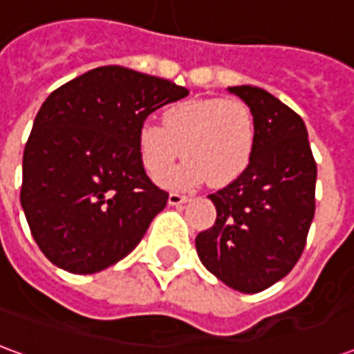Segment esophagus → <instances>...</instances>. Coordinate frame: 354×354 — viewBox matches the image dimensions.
Returning <instances> with one entry per match:
<instances>
[{
	"label": "esophagus",
	"mask_w": 354,
	"mask_h": 354,
	"mask_svg": "<svg viewBox=\"0 0 354 354\" xmlns=\"http://www.w3.org/2000/svg\"><path fill=\"white\" fill-rule=\"evenodd\" d=\"M189 197L187 195H182V193H170L169 195V205L172 207H178V205H182V203H187Z\"/></svg>",
	"instance_id": "esophagus-1"
}]
</instances>
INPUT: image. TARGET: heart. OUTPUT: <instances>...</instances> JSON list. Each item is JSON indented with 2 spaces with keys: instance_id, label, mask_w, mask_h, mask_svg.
I'll list each match as a JSON object with an SVG mask.
<instances>
[{
  "instance_id": "obj_1",
  "label": "heart",
  "mask_w": 354,
  "mask_h": 354,
  "mask_svg": "<svg viewBox=\"0 0 354 354\" xmlns=\"http://www.w3.org/2000/svg\"><path fill=\"white\" fill-rule=\"evenodd\" d=\"M258 146V121L248 104L235 98H193L172 104L162 127L140 124L136 153L155 180L180 157L185 161L165 178L176 189H192L205 180L216 187L230 185L252 165Z\"/></svg>"
}]
</instances>
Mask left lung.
Segmentation results:
<instances>
[{
  "instance_id": "left-lung-1",
  "label": "left lung",
  "mask_w": 354,
  "mask_h": 354,
  "mask_svg": "<svg viewBox=\"0 0 354 354\" xmlns=\"http://www.w3.org/2000/svg\"><path fill=\"white\" fill-rule=\"evenodd\" d=\"M258 121L243 176L210 193L216 222L195 239L203 266L239 292L256 294L292 271L315 216L317 162L301 117L263 88L230 87Z\"/></svg>"
}]
</instances>
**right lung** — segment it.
I'll use <instances>...</instances> for the list:
<instances>
[{"instance_id": "add662e5", "label": "right lung", "mask_w": 354, "mask_h": 354, "mask_svg": "<svg viewBox=\"0 0 354 354\" xmlns=\"http://www.w3.org/2000/svg\"><path fill=\"white\" fill-rule=\"evenodd\" d=\"M189 91L123 66H102L43 102L22 157L20 205L55 266L98 273L123 260L167 207L136 153L149 113Z\"/></svg>"}]
</instances>
